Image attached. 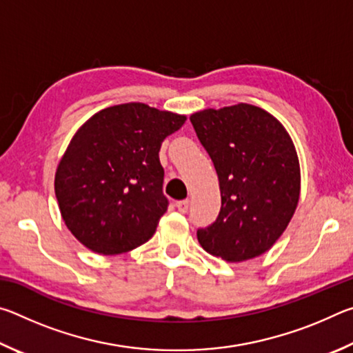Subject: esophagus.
I'll list each match as a JSON object with an SVG mask.
<instances>
[{"instance_id": "esophagus-1", "label": "esophagus", "mask_w": 353, "mask_h": 353, "mask_svg": "<svg viewBox=\"0 0 353 353\" xmlns=\"http://www.w3.org/2000/svg\"><path fill=\"white\" fill-rule=\"evenodd\" d=\"M176 207H177V210L181 212V213H187L188 212V207H190V201L188 199L177 201L176 202Z\"/></svg>"}]
</instances>
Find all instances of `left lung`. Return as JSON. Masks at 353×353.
<instances>
[{"label":"left lung","instance_id":"left-lung-1","mask_svg":"<svg viewBox=\"0 0 353 353\" xmlns=\"http://www.w3.org/2000/svg\"><path fill=\"white\" fill-rule=\"evenodd\" d=\"M219 179L221 210L198 240L208 254L244 261L265 254L294 214L301 168L294 145L276 118L238 104L190 117Z\"/></svg>","mask_w":353,"mask_h":353}]
</instances>
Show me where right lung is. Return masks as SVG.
<instances>
[{
    "label": "right lung",
    "mask_w": 353,
    "mask_h": 353,
    "mask_svg": "<svg viewBox=\"0 0 353 353\" xmlns=\"http://www.w3.org/2000/svg\"><path fill=\"white\" fill-rule=\"evenodd\" d=\"M185 117L143 103L109 107L77 130L56 172L62 218L93 252L117 255L154 235L170 201L159 151Z\"/></svg>",
    "instance_id": "obj_1"
}]
</instances>
